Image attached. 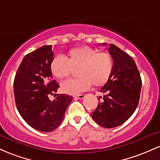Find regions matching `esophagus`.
<instances>
[{"mask_svg": "<svg viewBox=\"0 0 160 160\" xmlns=\"http://www.w3.org/2000/svg\"><path fill=\"white\" fill-rule=\"evenodd\" d=\"M84 97H85V95H84V94H81V95H75L74 98H79V99H82V98H83Z\"/></svg>", "mask_w": 160, "mask_h": 160, "instance_id": "34e87169", "label": "esophagus"}]
</instances>
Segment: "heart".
<instances>
[{
	"mask_svg": "<svg viewBox=\"0 0 160 160\" xmlns=\"http://www.w3.org/2000/svg\"><path fill=\"white\" fill-rule=\"evenodd\" d=\"M79 68L80 78L62 82V90L70 95H78L87 90L91 84L96 87L104 85L108 81L113 71V60L107 52L88 46L71 49L68 52L67 59L56 56L50 63L51 72L55 78L65 79L71 75L72 68Z\"/></svg>",
	"mask_w": 160,
	"mask_h": 160,
	"instance_id": "heart-1",
	"label": "heart"
}]
</instances>
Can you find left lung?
I'll use <instances>...</instances> for the list:
<instances>
[{"label":"left lung","mask_w":160,"mask_h":160,"mask_svg":"<svg viewBox=\"0 0 160 160\" xmlns=\"http://www.w3.org/2000/svg\"><path fill=\"white\" fill-rule=\"evenodd\" d=\"M108 51L113 58V71L108 81L99 90L106 95L92 113V117L102 127L114 128L126 122L137 108L141 79L129 55L113 44L110 45Z\"/></svg>","instance_id":"left-lung-1"}]
</instances>
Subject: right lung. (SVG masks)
Returning <instances> with one entry per match:
<instances>
[{"instance_id":"right-lung-1","label":"right lung","mask_w":160,"mask_h":160,"mask_svg":"<svg viewBox=\"0 0 160 160\" xmlns=\"http://www.w3.org/2000/svg\"><path fill=\"white\" fill-rule=\"evenodd\" d=\"M53 58L52 46H43L24 57L15 76L14 95L18 111L29 126L40 132H52L64 119L73 97L58 94L59 85L50 70Z\"/></svg>"}]
</instances>
